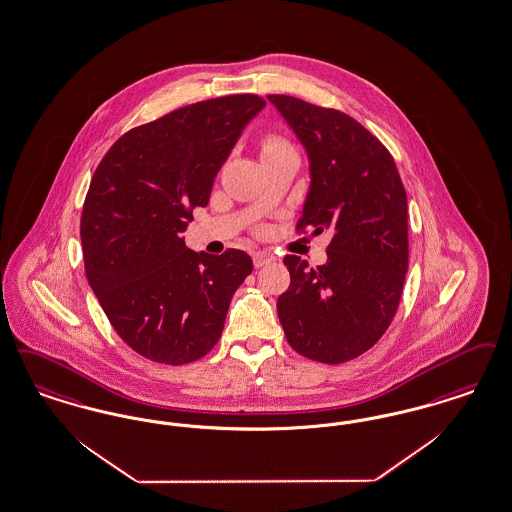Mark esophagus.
<instances>
[{"label":"esophagus","mask_w":512,"mask_h":512,"mask_svg":"<svg viewBox=\"0 0 512 512\" xmlns=\"http://www.w3.org/2000/svg\"><path fill=\"white\" fill-rule=\"evenodd\" d=\"M272 261H274V255H270V253H266V251H255V253H253V265L257 266V268L268 265V263H272Z\"/></svg>","instance_id":"34e87169"}]
</instances>
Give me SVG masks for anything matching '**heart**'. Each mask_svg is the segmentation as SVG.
I'll use <instances>...</instances> for the list:
<instances>
[{"label":"heart","instance_id":"heart-1","mask_svg":"<svg viewBox=\"0 0 512 512\" xmlns=\"http://www.w3.org/2000/svg\"><path fill=\"white\" fill-rule=\"evenodd\" d=\"M286 148H291L286 141H282V139H268V141L263 144V156H266V154H272V152L286 150Z\"/></svg>","mask_w":512,"mask_h":512}]
</instances>
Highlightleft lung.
I'll return each mask as SVG.
<instances>
[{"label":"left lung","mask_w":512,"mask_h":512,"mask_svg":"<svg viewBox=\"0 0 512 512\" xmlns=\"http://www.w3.org/2000/svg\"><path fill=\"white\" fill-rule=\"evenodd\" d=\"M308 158L299 226L331 232L326 265L287 255L278 297L287 343L324 364L373 347L394 318L408 272V196L389 150L339 110L287 95L266 97Z\"/></svg>","instance_id":"obj_1"}]
</instances>
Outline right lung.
I'll list each match as a JSON object with an SVG mask.
<instances>
[{"label": "right lung", "instance_id": "right-lung-1", "mask_svg": "<svg viewBox=\"0 0 512 512\" xmlns=\"http://www.w3.org/2000/svg\"><path fill=\"white\" fill-rule=\"evenodd\" d=\"M265 106L257 95H228L179 108L127 131L91 179L80 225L85 276L118 335L148 360L181 366L205 356L253 270L246 251L196 253L183 232Z\"/></svg>", "mask_w": 512, "mask_h": 512}]
</instances>
